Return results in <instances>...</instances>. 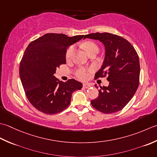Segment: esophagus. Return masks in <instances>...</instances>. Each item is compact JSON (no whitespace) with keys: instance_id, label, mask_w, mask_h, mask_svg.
<instances>
[{"instance_id":"34e87169","label":"esophagus","mask_w":157,"mask_h":157,"mask_svg":"<svg viewBox=\"0 0 157 157\" xmlns=\"http://www.w3.org/2000/svg\"><path fill=\"white\" fill-rule=\"evenodd\" d=\"M82 87H83V88L88 89V88H89V87H91V85H89V84H88V83H83V85H82Z\"/></svg>"}]
</instances>
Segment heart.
Segmentation results:
<instances>
[{"label":"heart","mask_w":157,"mask_h":157,"mask_svg":"<svg viewBox=\"0 0 157 157\" xmlns=\"http://www.w3.org/2000/svg\"><path fill=\"white\" fill-rule=\"evenodd\" d=\"M83 49L85 50V52L87 53V54H89L93 51L95 49H98V47L97 44L91 42V41H87L82 44ZM75 52V47L74 45L70 46L66 51V58L67 60L70 59L74 56V53ZM75 75L76 77L81 80H85L87 79L88 76V71L84 68H79L76 70Z\"/></svg>","instance_id":"b5f03b06"}]
</instances>
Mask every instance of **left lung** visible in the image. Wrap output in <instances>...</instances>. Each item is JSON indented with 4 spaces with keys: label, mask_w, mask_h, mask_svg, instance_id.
<instances>
[{
    "label": "left lung",
    "mask_w": 157,
    "mask_h": 157,
    "mask_svg": "<svg viewBox=\"0 0 157 157\" xmlns=\"http://www.w3.org/2000/svg\"><path fill=\"white\" fill-rule=\"evenodd\" d=\"M86 38L99 40L104 44V61L95 73V79L107 76L109 81V85L101 87L99 96L91 104L101 113H117L129 103L139 86L138 55L129 41L116 34L96 33L85 35Z\"/></svg>",
    "instance_id": "obj_1"
}]
</instances>
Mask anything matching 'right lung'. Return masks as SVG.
I'll use <instances>...</instances> for the list:
<instances>
[{
  "instance_id": "right-lung-1",
  "label": "right lung",
  "mask_w": 157,
  "mask_h": 157,
  "mask_svg": "<svg viewBox=\"0 0 157 157\" xmlns=\"http://www.w3.org/2000/svg\"><path fill=\"white\" fill-rule=\"evenodd\" d=\"M83 36L48 33L32 41L25 49L20 65V79L28 100L41 113L53 114L65 110L72 93L82 88L81 82L59 81L54 74L66 63L68 47Z\"/></svg>"
}]
</instances>
